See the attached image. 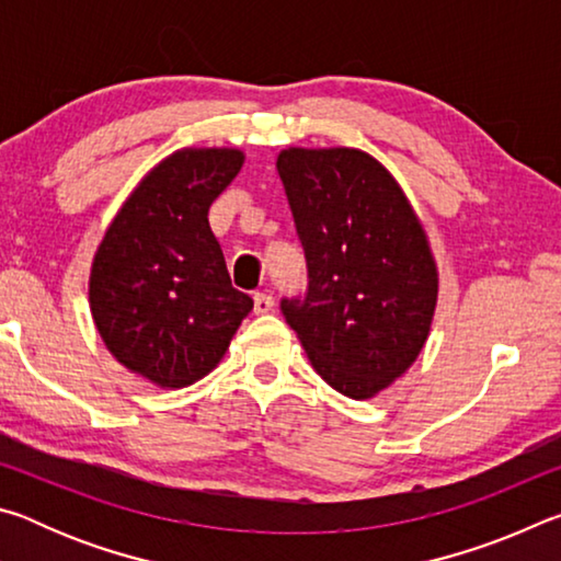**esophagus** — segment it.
Masks as SVG:
<instances>
[{
    "mask_svg": "<svg viewBox=\"0 0 561 561\" xmlns=\"http://www.w3.org/2000/svg\"><path fill=\"white\" fill-rule=\"evenodd\" d=\"M252 299H254V314H270V311L274 309V299L270 297V294L257 291Z\"/></svg>",
    "mask_w": 561,
    "mask_h": 561,
    "instance_id": "1",
    "label": "esophagus"
}]
</instances>
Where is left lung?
Instances as JSON below:
<instances>
[{
	"label": "left lung",
	"instance_id": "obj_1",
	"mask_svg": "<svg viewBox=\"0 0 561 561\" xmlns=\"http://www.w3.org/2000/svg\"><path fill=\"white\" fill-rule=\"evenodd\" d=\"M277 170L307 257L282 314L324 381L356 401L401 378L428 339L438 272L396 178L356 148H287Z\"/></svg>",
	"mask_w": 561,
	"mask_h": 561
}]
</instances>
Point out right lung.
I'll use <instances>...</instances> for the list:
<instances>
[{
	"mask_svg": "<svg viewBox=\"0 0 561 561\" xmlns=\"http://www.w3.org/2000/svg\"><path fill=\"white\" fill-rule=\"evenodd\" d=\"M242 163L237 148L168 156L123 203L93 257L89 301L103 344L160 388L210 374L252 311L207 222Z\"/></svg>",
	"mask_w": 561,
	"mask_h": 561,
	"instance_id": "add662e5",
	"label": "right lung"
}]
</instances>
